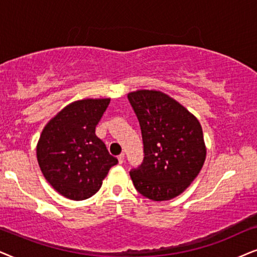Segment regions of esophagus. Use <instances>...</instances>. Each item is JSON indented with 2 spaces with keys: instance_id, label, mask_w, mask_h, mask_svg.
I'll use <instances>...</instances> for the list:
<instances>
[{
  "instance_id": "1",
  "label": "esophagus",
  "mask_w": 257,
  "mask_h": 257,
  "mask_svg": "<svg viewBox=\"0 0 257 257\" xmlns=\"http://www.w3.org/2000/svg\"><path fill=\"white\" fill-rule=\"evenodd\" d=\"M118 162L119 163H123V161H124V154H121V155H118Z\"/></svg>"
}]
</instances>
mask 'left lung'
Instances as JSON below:
<instances>
[{
  "mask_svg": "<svg viewBox=\"0 0 257 257\" xmlns=\"http://www.w3.org/2000/svg\"><path fill=\"white\" fill-rule=\"evenodd\" d=\"M128 100L141 125L145 160L133 169L136 190L153 201L182 194L198 175L207 148L198 119L169 95L136 90Z\"/></svg>",
  "mask_w": 257,
  "mask_h": 257,
  "instance_id": "left-lung-1",
  "label": "left lung"
}]
</instances>
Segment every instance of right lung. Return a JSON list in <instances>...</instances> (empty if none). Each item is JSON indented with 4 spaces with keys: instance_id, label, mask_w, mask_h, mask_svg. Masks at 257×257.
Listing matches in <instances>:
<instances>
[{
    "instance_id": "obj_1",
    "label": "right lung",
    "mask_w": 257,
    "mask_h": 257,
    "mask_svg": "<svg viewBox=\"0 0 257 257\" xmlns=\"http://www.w3.org/2000/svg\"><path fill=\"white\" fill-rule=\"evenodd\" d=\"M110 98L71 102L47 123L36 146L43 176L62 196L82 201L96 194L118 163L95 134Z\"/></svg>"
}]
</instances>
